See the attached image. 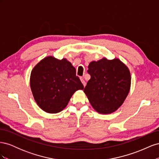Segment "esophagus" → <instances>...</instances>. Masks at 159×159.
Returning <instances> with one entry per match:
<instances>
[{"label":"esophagus","mask_w":159,"mask_h":159,"mask_svg":"<svg viewBox=\"0 0 159 159\" xmlns=\"http://www.w3.org/2000/svg\"><path fill=\"white\" fill-rule=\"evenodd\" d=\"M80 80H81V83L83 84V85H84V86H85V85H86V83H85V80L82 78H80Z\"/></svg>","instance_id":"obj_1"}]
</instances>
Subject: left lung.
Segmentation results:
<instances>
[{
	"label": "left lung",
	"instance_id": "8db88e82",
	"mask_svg": "<svg viewBox=\"0 0 159 159\" xmlns=\"http://www.w3.org/2000/svg\"><path fill=\"white\" fill-rule=\"evenodd\" d=\"M91 75L84 91L96 111L109 114L121 106L131 88L129 68L117 59L105 57L88 66Z\"/></svg>",
	"mask_w": 159,
	"mask_h": 159
}]
</instances>
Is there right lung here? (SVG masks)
<instances>
[{"mask_svg":"<svg viewBox=\"0 0 159 159\" xmlns=\"http://www.w3.org/2000/svg\"><path fill=\"white\" fill-rule=\"evenodd\" d=\"M30 84L36 103L49 113L60 112L72 95L84 88L69 61L52 56L46 57L35 66L31 71Z\"/></svg>","mask_w":159,"mask_h":159,"instance_id":"1","label":"right lung"}]
</instances>
